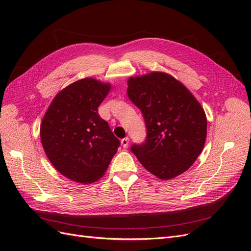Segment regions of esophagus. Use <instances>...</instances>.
<instances>
[{
	"label": "esophagus",
	"instance_id": "esophagus-1",
	"mask_svg": "<svg viewBox=\"0 0 251 251\" xmlns=\"http://www.w3.org/2000/svg\"><path fill=\"white\" fill-rule=\"evenodd\" d=\"M128 142H130V139H128V137H126V138H124V139H121V144H123V147H124L125 149L127 148Z\"/></svg>",
	"mask_w": 251,
	"mask_h": 251
}]
</instances>
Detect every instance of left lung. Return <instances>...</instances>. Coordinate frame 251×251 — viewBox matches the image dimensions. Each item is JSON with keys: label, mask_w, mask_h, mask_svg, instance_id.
Wrapping results in <instances>:
<instances>
[{"label": "left lung", "mask_w": 251, "mask_h": 251, "mask_svg": "<svg viewBox=\"0 0 251 251\" xmlns=\"http://www.w3.org/2000/svg\"><path fill=\"white\" fill-rule=\"evenodd\" d=\"M126 92L146 123V141L131 148L143 168L162 180L187 171L206 139V115L198 100L163 72L128 78Z\"/></svg>", "instance_id": "8db88e82"}]
</instances>
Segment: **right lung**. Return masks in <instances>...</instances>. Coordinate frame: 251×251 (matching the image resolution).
Segmentation results:
<instances>
[{
  "label": "right lung",
  "mask_w": 251,
  "mask_h": 251,
  "mask_svg": "<svg viewBox=\"0 0 251 251\" xmlns=\"http://www.w3.org/2000/svg\"><path fill=\"white\" fill-rule=\"evenodd\" d=\"M110 83L83 78L54 97L43 118L41 140L52 165L78 183L103 176L120 141L97 112Z\"/></svg>",
  "instance_id": "obj_1"
}]
</instances>
